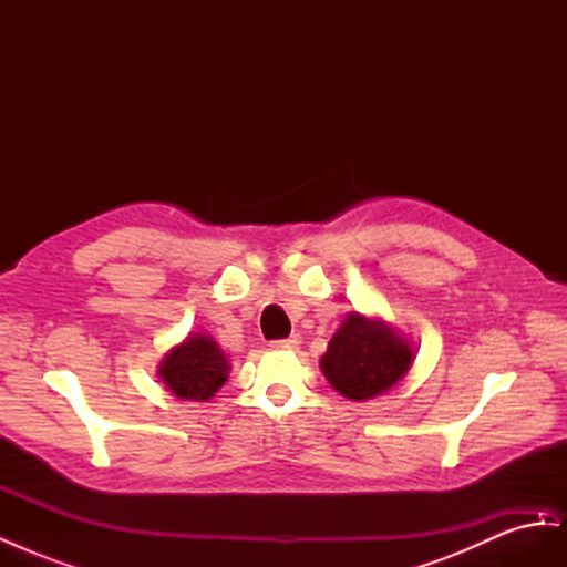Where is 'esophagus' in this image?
<instances>
[{
	"label": "esophagus",
	"instance_id": "34e87169",
	"mask_svg": "<svg viewBox=\"0 0 567 567\" xmlns=\"http://www.w3.org/2000/svg\"><path fill=\"white\" fill-rule=\"evenodd\" d=\"M298 346H300V338L298 336H290V338L271 342V348H277V350H296Z\"/></svg>",
	"mask_w": 567,
	"mask_h": 567
}]
</instances>
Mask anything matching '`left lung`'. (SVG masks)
<instances>
[{"label": "left lung", "mask_w": 567, "mask_h": 567, "mask_svg": "<svg viewBox=\"0 0 567 567\" xmlns=\"http://www.w3.org/2000/svg\"><path fill=\"white\" fill-rule=\"evenodd\" d=\"M414 362L411 342L383 319L350 312L329 340L321 371L342 398L364 402L398 385Z\"/></svg>", "instance_id": "left-lung-1"}]
</instances>
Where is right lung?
<instances>
[{"label":"right lung","instance_id":"obj_1","mask_svg":"<svg viewBox=\"0 0 567 567\" xmlns=\"http://www.w3.org/2000/svg\"><path fill=\"white\" fill-rule=\"evenodd\" d=\"M229 369V359L208 333H192L165 354L158 375L179 400L205 402L225 385Z\"/></svg>","mask_w":567,"mask_h":567}]
</instances>
